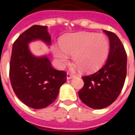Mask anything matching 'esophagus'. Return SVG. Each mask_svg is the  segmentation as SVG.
Wrapping results in <instances>:
<instances>
[{"label": "esophagus", "instance_id": "esophagus-1", "mask_svg": "<svg viewBox=\"0 0 135 135\" xmlns=\"http://www.w3.org/2000/svg\"><path fill=\"white\" fill-rule=\"evenodd\" d=\"M74 76V75H73V74H72L71 73H70V72H68V73L67 74V79H68V80L72 79Z\"/></svg>", "mask_w": 135, "mask_h": 135}]
</instances>
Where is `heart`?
<instances>
[{"label": "heart", "instance_id": "b5f03b06", "mask_svg": "<svg viewBox=\"0 0 135 135\" xmlns=\"http://www.w3.org/2000/svg\"><path fill=\"white\" fill-rule=\"evenodd\" d=\"M61 48H54L53 55L61 67L69 61L72 55L74 63L81 71L92 72L101 68L106 61L110 43L105 35L91 32L68 34L60 40Z\"/></svg>", "mask_w": 135, "mask_h": 135}]
</instances>
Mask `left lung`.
Here are the masks:
<instances>
[{
    "label": "left lung",
    "mask_w": 135,
    "mask_h": 135,
    "mask_svg": "<svg viewBox=\"0 0 135 135\" xmlns=\"http://www.w3.org/2000/svg\"><path fill=\"white\" fill-rule=\"evenodd\" d=\"M110 40L105 65L97 72L83 76L84 86L78 91L80 100L94 109L105 108L116 101L124 86L127 73V55L114 33L104 31Z\"/></svg>",
    "instance_id": "8db88e82"
}]
</instances>
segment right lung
<instances>
[{"mask_svg": "<svg viewBox=\"0 0 135 135\" xmlns=\"http://www.w3.org/2000/svg\"><path fill=\"white\" fill-rule=\"evenodd\" d=\"M35 40L50 44L46 26L33 25L16 40L9 62V79L20 101L31 108L42 109L56 99L60 87L67 80V73L54 69L46 56L37 58L31 53L28 44Z\"/></svg>", "mask_w": 135, "mask_h": 135, "instance_id": "1", "label": "right lung"}]
</instances>
